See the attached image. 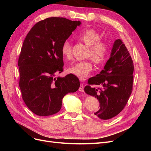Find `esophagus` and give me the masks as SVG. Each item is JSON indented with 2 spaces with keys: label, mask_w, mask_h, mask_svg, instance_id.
<instances>
[{
  "label": "esophagus",
  "mask_w": 151,
  "mask_h": 151,
  "mask_svg": "<svg viewBox=\"0 0 151 151\" xmlns=\"http://www.w3.org/2000/svg\"><path fill=\"white\" fill-rule=\"evenodd\" d=\"M79 91H81V92H84V88L83 84L81 83L80 87H79Z\"/></svg>",
  "instance_id": "1"
}]
</instances>
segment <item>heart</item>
Segmentation results:
<instances>
[{"instance_id": "b5f03b06", "label": "heart", "mask_w": 151, "mask_h": 151, "mask_svg": "<svg viewBox=\"0 0 151 151\" xmlns=\"http://www.w3.org/2000/svg\"><path fill=\"white\" fill-rule=\"evenodd\" d=\"M99 33L93 29H86L78 35V38L89 47L88 57L92 59L96 64H101L106 61L109 52V44L105 40H100ZM61 53L63 57L70 59L72 55L71 43L68 40L65 41L61 46ZM93 68L92 62L90 60L79 62L67 68L69 74L74 75L81 80L88 77Z\"/></svg>"}]
</instances>
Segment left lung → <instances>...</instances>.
Masks as SVG:
<instances>
[{
	"mask_svg": "<svg viewBox=\"0 0 151 151\" xmlns=\"http://www.w3.org/2000/svg\"><path fill=\"white\" fill-rule=\"evenodd\" d=\"M134 63L125 44L120 39L114 43L111 56L104 69L89 79L85 92L97 98L99 109L94 117L108 120L125 108L133 89ZM95 85H99L96 88Z\"/></svg>",
	"mask_w": 151,
	"mask_h": 151,
	"instance_id": "1",
	"label": "left lung"
}]
</instances>
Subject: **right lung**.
<instances>
[{
	"mask_svg": "<svg viewBox=\"0 0 151 151\" xmlns=\"http://www.w3.org/2000/svg\"><path fill=\"white\" fill-rule=\"evenodd\" d=\"M80 24L79 21L48 17L38 22L26 36L17 63L19 85L24 102L36 115L58 113L64 96L79 88L74 75L55 76L63 70L62 45Z\"/></svg>",
	"mask_w": 151,
	"mask_h": 151,
	"instance_id": "obj_1",
	"label": "right lung"
}]
</instances>
